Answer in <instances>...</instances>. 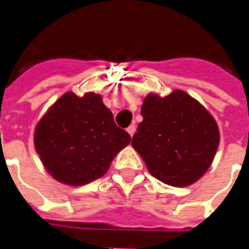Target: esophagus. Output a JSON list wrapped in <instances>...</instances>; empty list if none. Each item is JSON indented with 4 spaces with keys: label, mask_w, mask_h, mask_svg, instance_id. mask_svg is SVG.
Instances as JSON below:
<instances>
[{
    "label": "esophagus",
    "mask_w": 249,
    "mask_h": 249,
    "mask_svg": "<svg viewBox=\"0 0 249 249\" xmlns=\"http://www.w3.org/2000/svg\"><path fill=\"white\" fill-rule=\"evenodd\" d=\"M127 133L130 134V137H133L134 133H136V124H130L129 127H127Z\"/></svg>",
    "instance_id": "34e87169"
}]
</instances>
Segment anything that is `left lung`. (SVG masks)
<instances>
[{"instance_id": "8db88e82", "label": "left lung", "mask_w": 249, "mask_h": 249, "mask_svg": "<svg viewBox=\"0 0 249 249\" xmlns=\"http://www.w3.org/2000/svg\"><path fill=\"white\" fill-rule=\"evenodd\" d=\"M141 115L131 145L152 176L169 186L187 187L205 175L220 140L217 123L205 107L183 90L166 97L151 92Z\"/></svg>"}]
</instances>
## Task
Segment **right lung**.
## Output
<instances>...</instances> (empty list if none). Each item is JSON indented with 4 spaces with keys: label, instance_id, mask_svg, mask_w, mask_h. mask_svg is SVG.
I'll return each instance as SVG.
<instances>
[{
    "label": "right lung",
    "instance_id": "right-lung-1",
    "mask_svg": "<svg viewBox=\"0 0 249 249\" xmlns=\"http://www.w3.org/2000/svg\"><path fill=\"white\" fill-rule=\"evenodd\" d=\"M131 137L95 92H65L34 130V147L45 170L68 186H84L102 177Z\"/></svg>",
    "mask_w": 249,
    "mask_h": 249
}]
</instances>
